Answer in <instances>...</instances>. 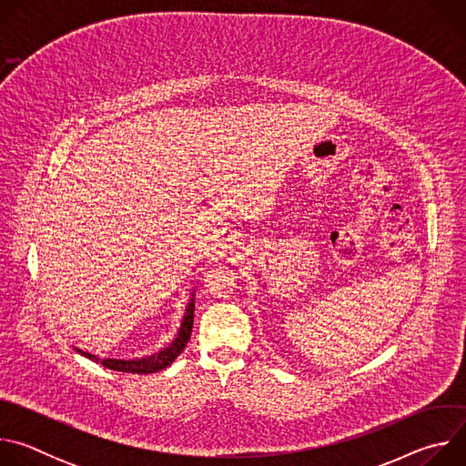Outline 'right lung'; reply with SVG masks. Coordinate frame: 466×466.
Segmentation results:
<instances>
[{"label": "right lung", "instance_id": "obj_1", "mask_svg": "<svg viewBox=\"0 0 466 466\" xmlns=\"http://www.w3.org/2000/svg\"><path fill=\"white\" fill-rule=\"evenodd\" d=\"M195 291H191V299L186 306V313L182 317V322H180V328L177 331V338L162 350L151 354V356H146V358H137V360H116V358H99L96 354H90V352H83L81 349H76L81 356L96 361V363H101L103 367L110 369V370H117V372H130V374H153V372H158L166 367H169L177 356H180V352L184 350V347L187 345L189 341V336H191V328H193V309H195Z\"/></svg>", "mask_w": 466, "mask_h": 466}]
</instances>
